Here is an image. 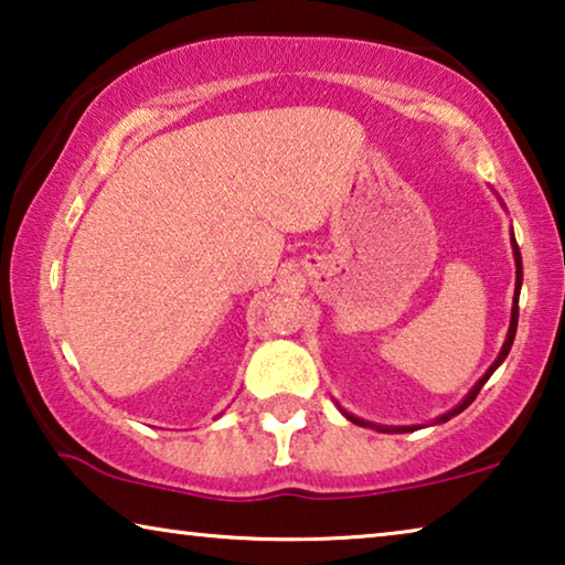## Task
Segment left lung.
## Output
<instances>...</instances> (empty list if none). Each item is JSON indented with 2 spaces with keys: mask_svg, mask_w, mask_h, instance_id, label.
Wrapping results in <instances>:
<instances>
[{
  "mask_svg": "<svg viewBox=\"0 0 565 565\" xmlns=\"http://www.w3.org/2000/svg\"><path fill=\"white\" fill-rule=\"evenodd\" d=\"M500 200V198H498ZM500 205L504 207V202L500 200ZM510 246H512V256H515V294H512V311H510V327H508V337H504V342H502V348H500V352H498V358H494V363L487 367V373L479 377V381L471 385V391L465 395V398H461L457 406H454L451 411H446V414H441L439 418H434L431 420V426L434 424H446V420L449 418H454V416H459L461 411H465L471 401L477 398V393L482 391V385L490 381V375L494 373V370H498L502 363H504V358L510 355V348H512V342H515V332H518V315H520V309H518V305H520V289H523V256H520V248H518V241H515V233H512V228H510ZM337 408H340V414L348 418V420H352V424H358V426H365V428H373V431H381V434H408V431H418V428H424V426H428V424H414V426H383V424H373V420H365V418H360V416H355V414H350V411H344L340 403H337Z\"/></svg>",
  "mask_w": 565,
  "mask_h": 565,
  "instance_id": "8db88e82",
  "label": "left lung"
}]
</instances>
